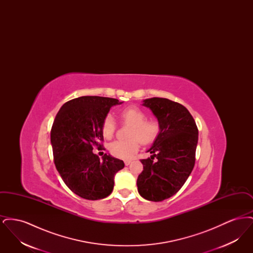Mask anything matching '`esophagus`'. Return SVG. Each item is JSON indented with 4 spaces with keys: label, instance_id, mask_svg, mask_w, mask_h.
Segmentation results:
<instances>
[{
    "label": "esophagus",
    "instance_id": "1",
    "mask_svg": "<svg viewBox=\"0 0 253 253\" xmlns=\"http://www.w3.org/2000/svg\"><path fill=\"white\" fill-rule=\"evenodd\" d=\"M124 163H125V165H126V166H128V165H130V164L132 163V160L127 159V160H125V161H124Z\"/></svg>",
    "mask_w": 253,
    "mask_h": 253
}]
</instances>
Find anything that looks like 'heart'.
<instances>
[{"label": "heart", "mask_w": 253, "mask_h": 253, "mask_svg": "<svg viewBox=\"0 0 253 253\" xmlns=\"http://www.w3.org/2000/svg\"><path fill=\"white\" fill-rule=\"evenodd\" d=\"M121 123L130 125L128 132L129 139L116 140L109 145V151L114 157L128 159L132 157L139 149L140 143L148 145L153 143L159 135L161 130L157 120H148L143 110L135 106H129L120 112ZM117 130V123L111 115H107L101 124V132L105 138L110 139Z\"/></svg>", "instance_id": "heart-1"}]
</instances>
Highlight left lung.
<instances>
[{"label":"left lung","instance_id":"1","mask_svg":"<svg viewBox=\"0 0 253 253\" xmlns=\"http://www.w3.org/2000/svg\"><path fill=\"white\" fill-rule=\"evenodd\" d=\"M160 123L161 130L141 159L143 170L136 185L139 194L149 201L159 202L177 193L190 176L195 163L198 129L193 116L180 103L162 97L145 99Z\"/></svg>","mask_w":253,"mask_h":253}]
</instances>
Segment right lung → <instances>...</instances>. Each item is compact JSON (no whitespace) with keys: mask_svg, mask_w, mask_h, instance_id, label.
Returning <instances> with one entry per match:
<instances>
[{"mask_svg":"<svg viewBox=\"0 0 253 253\" xmlns=\"http://www.w3.org/2000/svg\"><path fill=\"white\" fill-rule=\"evenodd\" d=\"M119 99L104 96H80L65 102L53 122L50 138L54 163L66 186L88 200L103 199L114 188L115 174L124 162L93 153L103 147L101 124Z\"/></svg>","mask_w":253,"mask_h":253,"instance_id":"obj_1","label":"right lung"}]
</instances>
